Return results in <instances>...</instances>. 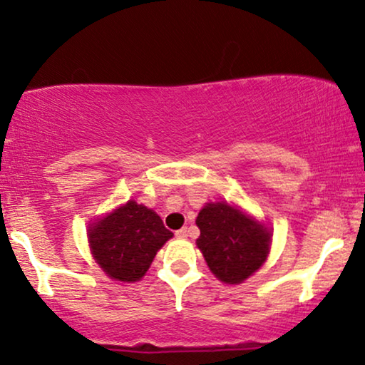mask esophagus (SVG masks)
<instances>
[{
    "label": "esophagus",
    "instance_id": "34e87169",
    "mask_svg": "<svg viewBox=\"0 0 365 365\" xmlns=\"http://www.w3.org/2000/svg\"><path fill=\"white\" fill-rule=\"evenodd\" d=\"M176 237H187V229L184 227V229H179V231H176Z\"/></svg>",
    "mask_w": 365,
    "mask_h": 365
}]
</instances>
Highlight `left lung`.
I'll return each instance as SVG.
<instances>
[{
    "label": "left lung",
    "instance_id": "left-lung-1",
    "mask_svg": "<svg viewBox=\"0 0 365 365\" xmlns=\"http://www.w3.org/2000/svg\"><path fill=\"white\" fill-rule=\"evenodd\" d=\"M196 241L217 279L239 284L266 261L271 234L246 214L226 202L207 204L196 219Z\"/></svg>",
    "mask_w": 365,
    "mask_h": 365
}]
</instances>
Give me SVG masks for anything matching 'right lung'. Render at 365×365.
Segmentation results:
<instances>
[{
  "label": "right lung",
  "mask_w": 365,
  "mask_h": 365,
  "mask_svg": "<svg viewBox=\"0 0 365 365\" xmlns=\"http://www.w3.org/2000/svg\"><path fill=\"white\" fill-rule=\"evenodd\" d=\"M173 232L146 206L129 201L89 229L93 256L116 281H139Z\"/></svg>",
  "instance_id": "add662e5"
}]
</instances>
